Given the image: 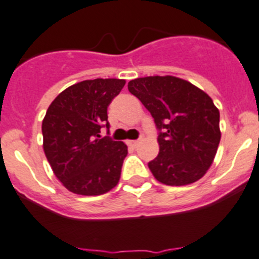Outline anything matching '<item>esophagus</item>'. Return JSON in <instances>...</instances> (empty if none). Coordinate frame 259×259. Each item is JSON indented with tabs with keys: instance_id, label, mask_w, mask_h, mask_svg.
Returning a JSON list of instances; mask_svg holds the SVG:
<instances>
[{
	"instance_id": "1",
	"label": "esophagus",
	"mask_w": 259,
	"mask_h": 259,
	"mask_svg": "<svg viewBox=\"0 0 259 259\" xmlns=\"http://www.w3.org/2000/svg\"><path fill=\"white\" fill-rule=\"evenodd\" d=\"M139 143H141V141H127V144H129L130 147H137V146H139Z\"/></svg>"
}]
</instances>
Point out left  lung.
<instances>
[{"label": "left lung", "mask_w": 259, "mask_h": 259, "mask_svg": "<svg viewBox=\"0 0 259 259\" xmlns=\"http://www.w3.org/2000/svg\"><path fill=\"white\" fill-rule=\"evenodd\" d=\"M127 89L151 112L159 130V153L148 163L154 178L171 187L203 178L221 139L220 112L211 97L171 75L134 79Z\"/></svg>", "instance_id": "8db88e82"}]
</instances>
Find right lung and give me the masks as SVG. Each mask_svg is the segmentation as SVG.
I'll return each instance as SVG.
<instances>
[{
	"instance_id": "right-lung-1",
	"label": "right lung",
	"mask_w": 259,
	"mask_h": 259,
	"mask_svg": "<svg viewBox=\"0 0 259 259\" xmlns=\"http://www.w3.org/2000/svg\"><path fill=\"white\" fill-rule=\"evenodd\" d=\"M124 85V79L80 81L61 92L46 112L45 154L56 178L75 194H105L120 180L126 144L100 133L110 127L107 107Z\"/></svg>"
}]
</instances>
